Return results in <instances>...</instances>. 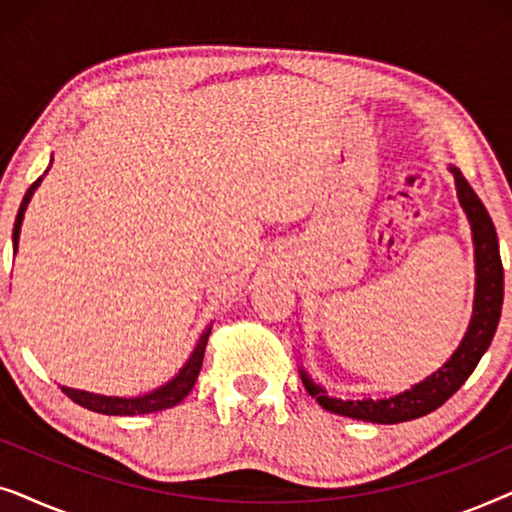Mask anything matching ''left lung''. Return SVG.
<instances>
[{
  "label": "left lung",
  "instance_id": "1",
  "mask_svg": "<svg viewBox=\"0 0 512 512\" xmlns=\"http://www.w3.org/2000/svg\"><path fill=\"white\" fill-rule=\"evenodd\" d=\"M450 170L454 174V181H457L459 202L468 214V221H471L473 228L475 275H478V282H475L473 319L464 340H461L459 349L452 354V359L443 368H438L424 382L415 384L410 391H403V394L394 398H384V401H373V398H368V401L328 398L326 391L317 387V384H312L310 377L303 373L305 389L328 412L375 424H398L429 415V412L440 408L471 377L475 366L482 359V354L492 345L503 305V265L499 254V240H496L492 216L487 214L478 193L473 191L471 184H468L457 167H450Z\"/></svg>",
  "mask_w": 512,
  "mask_h": 512
}]
</instances>
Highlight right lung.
I'll list each match as a JSON object with an SVG mask.
<instances>
[{
	"label": "right lung",
	"mask_w": 512,
	"mask_h": 512,
	"mask_svg": "<svg viewBox=\"0 0 512 512\" xmlns=\"http://www.w3.org/2000/svg\"><path fill=\"white\" fill-rule=\"evenodd\" d=\"M39 184H41V177L34 181L30 188H27L25 198H23V202H20L16 223H13V251L18 249L20 223H23L25 207H27V202H30V198H32L34 188H37ZM209 333H212V328H207V331L202 333L198 347L193 349L191 359H188L186 366L179 370V375L174 377L172 382H167L165 387L151 391V394L137 396V398H118V396L88 394V391L69 389V387H62V394L72 398L74 403H79L81 408H88V410H93V412H102V415H144V412H158V410L172 408V405H177L179 401H184V398L188 396V391L193 389L195 380H198L200 368H202V359H205V347H207Z\"/></svg>",
	"instance_id": "obj_1"
}]
</instances>
